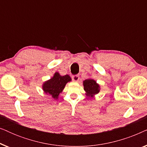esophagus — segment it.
Returning <instances> with one entry per match:
<instances>
[{"label":"esophagus","mask_w":147,"mask_h":147,"mask_svg":"<svg viewBox=\"0 0 147 147\" xmlns=\"http://www.w3.org/2000/svg\"><path fill=\"white\" fill-rule=\"evenodd\" d=\"M72 79H73V80L74 82H78V80H79L80 79V76L78 75H76V76H72Z\"/></svg>","instance_id":"obj_1"}]
</instances>
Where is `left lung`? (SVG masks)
I'll use <instances>...</instances> for the list:
<instances>
[{
	"mask_svg": "<svg viewBox=\"0 0 147 147\" xmlns=\"http://www.w3.org/2000/svg\"><path fill=\"white\" fill-rule=\"evenodd\" d=\"M84 90L86 92V95L88 97L94 98V96L99 93L100 86L92 78H88L83 82Z\"/></svg>",
	"mask_w": 147,
	"mask_h": 147,
	"instance_id": "left-lung-1",
	"label": "left lung"
}]
</instances>
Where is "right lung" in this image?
Returning <instances> with one entry per match:
<instances>
[{"label":"right lung","mask_w":147,"mask_h":147,"mask_svg":"<svg viewBox=\"0 0 147 147\" xmlns=\"http://www.w3.org/2000/svg\"><path fill=\"white\" fill-rule=\"evenodd\" d=\"M71 81V78L69 75L62 76L59 72L56 71L51 79L43 82L42 89L47 95L51 96L54 100H58L66 84Z\"/></svg>","instance_id":"1"}]
</instances>
